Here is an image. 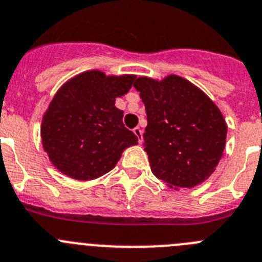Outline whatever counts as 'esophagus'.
Wrapping results in <instances>:
<instances>
[{
	"label": "esophagus",
	"mask_w": 262,
	"mask_h": 262,
	"mask_svg": "<svg viewBox=\"0 0 262 262\" xmlns=\"http://www.w3.org/2000/svg\"><path fill=\"white\" fill-rule=\"evenodd\" d=\"M133 133L136 134L137 138H138V142L142 143L143 142V134H142V129L139 128V126H136V128L133 129Z\"/></svg>",
	"instance_id": "1"
}]
</instances>
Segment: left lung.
<instances>
[{"instance_id": "1", "label": "left lung", "mask_w": 262, "mask_h": 262, "mask_svg": "<svg viewBox=\"0 0 262 262\" xmlns=\"http://www.w3.org/2000/svg\"><path fill=\"white\" fill-rule=\"evenodd\" d=\"M134 88L147 114L145 151L154 176L170 189H191L216 169L227 125L208 95L186 79L138 77Z\"/></svg>"}]
</instances>
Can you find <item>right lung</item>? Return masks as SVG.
I'll list each match as a JSON object with an SVG mask.
<instances>
[{"instance_id": "right-lung-1", "label": "right lung", "mask_w": 262, "mask_h": 262, "mask_svg": "<svg viewBox=\"0 0 262 262\" xmlns=\"http://www.w3.org/2000/svg\"><path fill=\"white\" fill-rule=\"evenodd\" d=\"M136 76L86 71L63 84L43 114L41 138L51 164L67 177L90 181L114 169L138 138L115 106Z\"/></svg>"}]
</instances>
